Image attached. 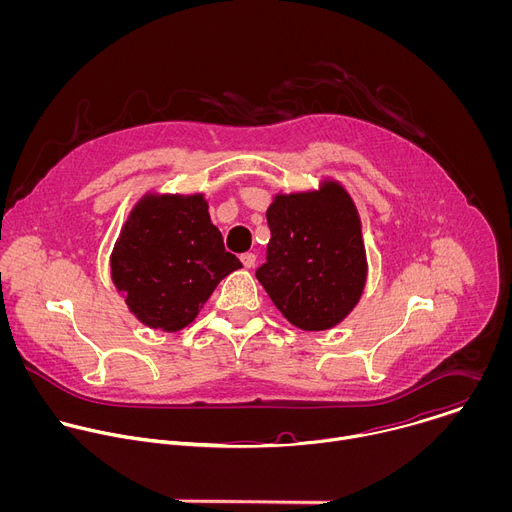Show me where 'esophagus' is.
Here are the masks:
<instances>
[{"label": "esophagus", "mask_w": 512, "mask_h": 512, "mask_svg": "<svg viewBox=\"0 0 512 512\" xmlns=\"http://www.w3.org/2000/svg\"><path fill=\"white\" fill-rule=\"evenodd\" d=\"M241 261H243V265L247 267V269H251L253 265H255V261H257V257L253 255V253H243L241 255Z\"/></svg>", "instance_id": "34e87169"}]
</instances>
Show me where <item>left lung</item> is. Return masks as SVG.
I'll use <instances>...</instances> for the list:
<instances>
[{"label":"left lung","mask_w":512,"mask_h":512,"mask_svg":"<svg viewBox=\"0 0 512 512\" xmlns=\"http://www.w3.org/2000/svg\"><path fill=\"white\" fill-rule=\"evenodd\" d=\"M271 239L257 279L281 316L306 332L338 326L360 302L369 263L358 208L332 178L316 190L275 194Z\"/></svg>","instance_id":"left-lung-1"}]
</instances>
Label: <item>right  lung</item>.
Returning a JSON list of instances; mask_svg holds the SVG:
<instances>
[{
  "label": "right lung",
  "instance_id": "obj_1",
  "mask_svg": "<svg viewBox=\"0 0 512 512\" xmlns=\"http://www.w3.org/2000/svg\"><path fill=\"white\" fill-rule=\"evenodd\" d=\"M111 279L127 310L148 328L178 332L241 261L225 251L202 192L143 194L111 253Z\"/></svg>",
  "mask_w": 512,
  "mask_h": 512
}]
</instances>
